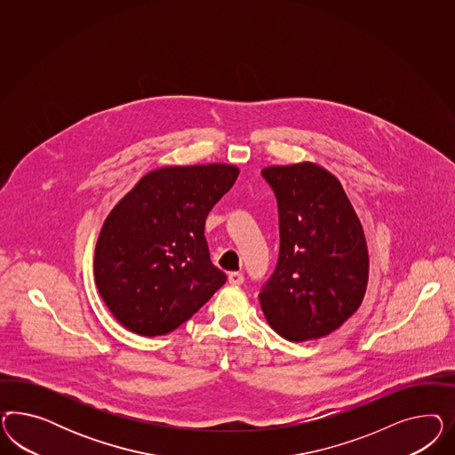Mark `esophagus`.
Instances as JSON below:
<instances>
[{"instance_id": "34e87169", "label": "esophagus", "mask_w": 455, "mask_h": 455, "mask_svg": "<svg viewBox=\"0 0 455 455\" xmlns=\"http://www.w3.org/2000/svg\"><path fill=\"white\" fill-rule=\"evenodd\" d=\"M228 282H230L232 285H242V283H243V274H240V272H230V274H228Z\"/></svg>"}]
</instances>
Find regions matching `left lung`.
Wrapping results in <instances>:
<instances>
[{
  "mask_svg": "<svg viewBox=\"0 0 455 455\" xmlns=\"http://www.w3.org/2000/svg\"><path fill=\"white\" fill-rule=\"evenodd\" d=\"M280 253L260 290L268 325L291 342L325 337L357 312L369 280L362 223L340 181L312 162L267 166Z\"/></svg>",
  "mask_w": 455,
  "mask_h": 455,
  "instance_id": "obj_1",
  "label": "left lung"
}]
</instances>
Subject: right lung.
<instances>
[{
    "label": "right lung",
    "instance_id": "right-lung-1",
    "mask_svg": "<svg viewBox=\"0 0 455 455\" xmlns=\"http://www.w3.org/2000/svg\"><path fill=\"white\" fill-rule=\"evenodd\" d=\"M227 164L164 166L113 207L95 248L97 289L124 329L175 331L227 282L208 253L205 220L234 187Z\"/></svg>",
    "mask_w": 455,
    "mask_h": 455
}]
</instances>
